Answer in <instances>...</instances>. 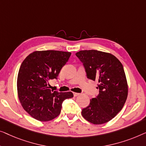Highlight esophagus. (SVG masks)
<instances>
[{
	"label": "esophagus",
	"instance_id": "esophagus-1",
	"mask_svg": "<svg viewBox=\"0 0 146 146\" xmlns=\"http://www.w3.org/2000/svg\"><path fill=\"white\" fill-rule=\"evenodd\" d=\"M73 95L74 96H77L80 95V93H73Z\"/></svg>",
	"mask_w": 146,
	"mask_h": 146
}]
</instances>
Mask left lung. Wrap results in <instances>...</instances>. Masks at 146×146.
Segmentation results:
<instances>
[{"instance_id":"left-lung-1","label":"left lung","mask_w":146,"mask_h":146,"mask_svg":"<svg viewBox=\"0 0 146 146\" xmlns=\"http://www.w3.org/2000/svg\"><path fill=\"white\" fill-rule=\"evenodd\" d=\"M75 55L83 63L88 79L98 81L99 93L82 110V116L94 124L108 122L122 110L128 96L122 64L111 53L97 50H82Z\"/></svg>"}]
</instances>
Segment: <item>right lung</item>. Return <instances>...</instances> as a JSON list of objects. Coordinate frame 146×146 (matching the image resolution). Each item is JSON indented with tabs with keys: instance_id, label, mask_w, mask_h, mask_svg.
<instances>
[{
	"instance_id": "1",
	"label": "right lung",
	"mask_w": 146,
	"mask_h": 146,
	"mask_svg": "<svg viewBox=\"0 0 146 146\" xmlns=\"http://www.w3.org/2000/svg\"><path fill=\"white\" fill-rule=\"evenodd\" d=\"M71 53L61 51H36L26 57L18 74V95L22 107L33 118L49 121L60 114L63 100L71 92L59 93L49 89V81L57 79Z\"/></svg>"
}]
</instances>
